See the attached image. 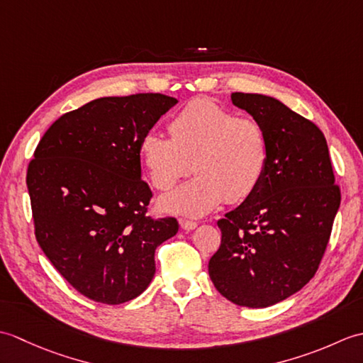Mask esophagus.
<instances>
[{
    "label": "esophagus",
    "instance_id": "obj_1",
    "mask_svg": "<svg viewBox=\"0 0 363 363\" xmlns=\"http://www.w3.org/2000/svg\"><path fill=\"white\" fill-rule=\"evenodd\" d=\"M179 225H181V228H182L184 230H194V229L198 226V223H196V221H191V220L182 218V220H179Z\"/></svg>",
    "mask_w": 363,
    "mask_h": 363
}]
</instances>
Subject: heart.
<instances>
[{
	"label": "heart",
	"mask_w": 363,
	"mask_h": 363,
	"mask_svg": "<svg viewBox=\"0 0 363 363\" xmlns=\"http://www.w3.org/2000/svg\"><path fill=\"white\" fill-rule=\"evenodd\" d=\"M167 137L148 130L140 154L150 181L168 190L194 169V179L162 196V211L203 217L228 199L248 198L262 181L268 164V137L259 121L237 117L218 104L195 99L177 112Z\"/></svg>",
	"instance_id": "1"
}]
</instances>
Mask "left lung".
Returning <instances> with one entry per match:
<instances>
[{"instance_id": "obj_1", "label": "left lung", "mask_w": 363, "mask_h": 363, "mask_svg": "<svg viewBox=\"0 0 363 363\" xmlns=\"http://www.w3.org/2000/svg\"><path fill=\"white\" fill-rule=\"evenodd\" d=\"M230 99L265 129L268 164L257 189L218 221L209 276L230 303L262 309L317 273L342 196L326 138L312 121L273 96L235 91Z\"/></svg>"}]
</instances>
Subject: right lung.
<instances>
[{"instance_id":"1","label":"right lung","mask_w":363,"mask_h":363,"mask_svg":"<svg viewBox=\"0 0 363 363\" xmlns=\"http://www.w3.org/2000/svg\"><path fill=\"white\" fill-rule=\"evenodd\" d=\"M177 103L160 94L104 96L56 120L28 167L35 238L54 268L96 303L137 298L176 218L146 217L140 140Z\"/></svg>"}]
</instances>
